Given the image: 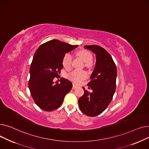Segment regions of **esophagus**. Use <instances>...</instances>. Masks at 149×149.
Wrapping results in <instances>:
<instances>
[{
    "label": "esophagus",
    "instance_id": "1",
    "mask_svg": "<svg viewBox=\"0 0 149 149\" xmlns=\"http://www.w3.org/2000/svg\"><path fill=\"white\" fill-rule=\"evenodd\" d=\"M77 88V86L74 84H73V86H72V89H76Z\"/></svg>",
    "mask_w": 149,
    "mask_h": 149
}]
</instances>
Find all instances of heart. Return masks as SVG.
<instances>
[{
  "mask_svg": "<svg viewBox=\"0 0 149 149\" xmlns=\"http://www.w3.org/2000/svg\"><path fill=\"white\" fill-rule=\"evenodd\" d=\"M76 55L77 56L80 58L83 62L86 63V66L87 67H90L91 61L92 59V56L89 52L85 50H81L77 52ZM62 63L63 66L66 69L70 68L72 63V57L70 54H66L65 55L63 58ZM68 77L73 81L78 83L87 77V73L84 70H74L71 73L69 74Z\"/></svg>",
  "mask_w": 149,
  "mask_h": 149,
  "instance_id": "b5f03b06",
  "label": "heart"
}]
</instances>
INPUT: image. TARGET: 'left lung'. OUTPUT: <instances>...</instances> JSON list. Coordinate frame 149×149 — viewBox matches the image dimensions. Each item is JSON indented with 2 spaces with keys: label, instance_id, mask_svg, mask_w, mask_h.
Instances as JSON below:
<instances>
[{
  "label": "left lung",
  "instance_id": "1",
  "mask_svg": "<svg viewBox=\"0 0 149 149\" xmlns=\"http://www.w3.org/2000/svg\"><path fill=\"white\" fill-rule=\"evenodd\" d=\"M95 54L96 64L88 86L92 90L84 92L79 100L81 111L89 116L102 113L110 104L116 89L117 70L110 54L102 47L97 45L84 46Z\"/></svg>",
  "mask_w": 149,
  "mask_h": 149
}]
</instances>
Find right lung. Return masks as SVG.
I'll return each instance as SVG.
<instances>
[{
    "instance_id": "obj_1",
    "label": "right lung",
    "mask_w": 149,
    "mask_h": 149,
    "mask_svg": "<svg viewBox=\"0 0 149 149\" xmlns=\"http://www.w3.org/2000/svg\"><path fill=\"white\" fill-rule=\"evenodd\" d=\"M77 46L54 39L42 44L36 51L29 69L28 86L35 103L42 110L58 109L72 89V83L68 79L61 78L60 83L54 79L58 78L65 54Z\"/></svg>"
}]
</instances>
